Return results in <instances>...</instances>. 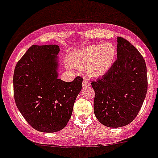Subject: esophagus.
I'll return each instance as SVG.
<instances>
[{"mask_svg":"<svg viewBox=\"0 0 158 158\" xmlns=\"http://www.w3.org/2000/svg\"><path fill=\"white\" fill-rule=\"evenodd\" d=\"M90 85H91V84H90V82L88 81V80L85 79V80L83 81V83H82V86H83L84 88H87V87L90 86Z\"/></svg>","mask_w":158,"mask_h":158,"instance_id":"obj_1","label":"esophagus"}]
</instances>
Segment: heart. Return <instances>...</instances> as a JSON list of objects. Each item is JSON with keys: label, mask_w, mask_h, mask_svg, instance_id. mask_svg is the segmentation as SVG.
I'll return each instance as SVG.
<instances>
[{"label": "heart", "mask_w": 158, "mask_h": 158, "mask_svg": "<svg viewBox=\"0 0 158 158\" xmlns=\"http://www.w3.org/2000/svg\"><path fill=\"white\" fill-rule=\"evenodd\" d=\"M116 59V48L112 43L94 44L75 51L70 57V67L85 68L92 77H102L112 69Z\"/></svg>", "instance_id": "heart-1"}]
</instances>
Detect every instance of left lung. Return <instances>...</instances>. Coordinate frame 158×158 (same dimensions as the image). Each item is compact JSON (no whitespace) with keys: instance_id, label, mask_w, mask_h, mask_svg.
Listing matches in <instances>:
<instances>
[{"instance_id":"1","label":"left lung","mask_w":158,"mask_h":158,"mask_svg":"<svg viewBox=\"0 0 158 158\" xmlns=\"http://www.w3.org/2000/svg\"><path fill=\"white\" fill-rule=\"evenodd\" d=\"M117 60L102 78L91 82L94 112L102 125L111 128L131 123L140 110L148 91L147 67L136 47L117 39Z\"/></svg>"}]
</instances>
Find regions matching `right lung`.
Masks as SVG:
<instances>
[{
	"label": "right lung",
	"mask_w": 158,
	"mask_h": 158,
	"mask_svg": "<svg viewBox=\"0 0 158 158\" xmlns=\"http://www.w3.org/2000/svg\"><path fill=\"white\" fill-rule=\"evenodd\" d=\"M60 46L33 45L17 63L13 76L16 106L31 127L43 133L64 129L82 88L83 78L58 79Z\"/></svg>",
	"instance_id": "add662e5"
}]
</instances>
